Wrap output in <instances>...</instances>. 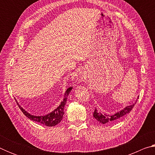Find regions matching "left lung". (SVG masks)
I'll list each match as a JSON object with an SVG mask.
<instances>
[{
  "instance_id": "8db88e82",
  "label": "left lung",
  "mask_w": 155,
  "mask_h": 155,
  "mask_svg": "<svg viewBox=\"0 0 155 155\" xmlns=\"http://www.w3.org/2000/svg\"><path fill=\"white\" fill-rule=\"evenodd\" d=\"M137 102V101H136ZM136 103H133L131 105L127 106L124 107V109H122L121 111H119L116 113H115L113 115H107L106 114H101V112H98L97 109H95L93 114V116L94 118H95L96 120L101 123V124H107V123H112V122H115L118 121L119 120H120L124 116H125L126 115H127L128 114H129L130 111L132 110L133 108V107L135 106Z\"/></svg>"
}]
</instances>
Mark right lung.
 Wrapping results in <instances>:
<instances>
[{"instance_id":"right-lung-1","label":"right lung","mask_w":155,"mask_h":155,"mask_svg":"<svg viewBox=\"0 0 155 155\" xmlns=\"http://www.w3.org/2000/svg\"><path fill=\"white\" fill-rule=\"evenodd\" d=\"M72 89V87L68 88L65 92L64 98L61 102L59 105L55 109H54L53 111L45 115H38V116H37V115H33L29 114V113L27 112L20 105V104L18 103V101L15 100H15L18 106L19 107L21 111H22L23 114H24L28 119L32 120V121H35L40 123L41 124L47 126V127H54V126L59 124L63 119V117H64V107L67 101V97L68 96V94H70V91H71Z\"/></svg>"}]
</instances>
